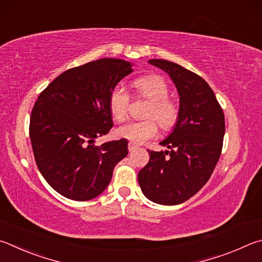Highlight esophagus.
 <instances>
[{
	"label": "esophagus",
	"instance_id": "esophagus-1",
	"mask_svg": "<svg viewBox=\"0 0 262 262\" xmlns=\"http://www.w3.org/2000/svg\"><path fill=\"white\" fill-rule=\"evenodd\" d=\"M127 148H128V152H134V150L137 148V145L132 144V143H128L127 144Z\"/></svg>",
	"mask_w": 262,
	"mask_h": 262
}]
</instances>
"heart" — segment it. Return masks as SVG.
<instances>
[{
	"label": "heart",
	"mask_w": 262,
	"mask_h": 262,
	"mask_svg": "<svg viewBox=\"0 0 262 262\" xmlns=\"http://www.w3.org/2000/svg\"><path fill=\"white\" fill-rule=\"evenodd\" d=\"M135 93L139 98L149 101L146 109L145 121H128L116 130L119 138L132 144H144L158 135V124L163 130H170L180 118V103L169 96V87L166 80L160 76H145L137 78L132 82ZM131 96L122 85H116L109 94L108 104L112 116L116 121L126 117Z\"/></svg>",
	"instance_id": "obj_1"
}]
</instances>
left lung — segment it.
<instances>
[{"label":"left lung","mask_w":262,"mask_h":262,"mask_svg":"<svg viewBox=\"0 0 262 262\" xmlns=\"http://www.w3.org/2000/svg\"><path fill=\"white\" fill-rule=\"evenodd\" d=\"M166 71L180 94L181 114L173 131L161 141L169 150H148L149 161L138 173L146 198L178 205L203 187L220 159L226 131L221 105L203 78L166 59H149Z\"/></svg>","instance_id":"8db88e82"}]
</instances>
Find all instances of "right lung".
<instances>
[{"instance_id": "add662e5", "label": "right lung", "mask_w": 262, "mask_h": 262, "mask_svg": "<svg viewBox=\"0 0 262 262\" xmlns=\"http://www.w3.org/2000/svg\"><path fill=\"white\" fill-rule=\"evenodd\" d=\"M132 64L101 58L61 73L41 92L30 118L36 166L53 189L66 198L91 200L112 181L127 155L125 139L95 146L113 127L109 94L132 72Z\"/></svg>"}]
</instances>
